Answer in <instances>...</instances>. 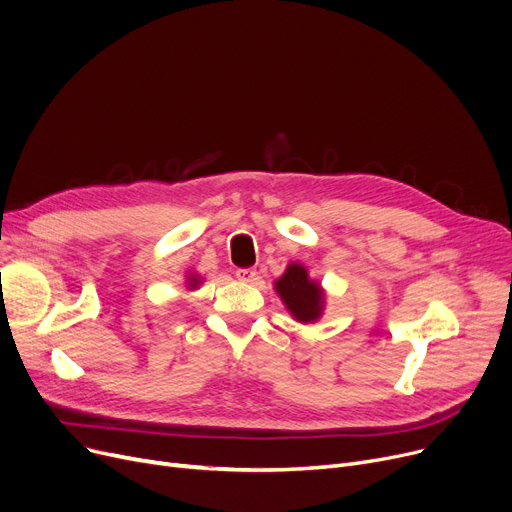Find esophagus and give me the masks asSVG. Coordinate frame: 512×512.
Wrapping results in <instances>:
<instances>
[{
  "instance_id": "1",
  "label": "esophagus",
  "mask_w": 512,
  "mask_h": 512,
  "mask_svg": "<svg viewBox=\"0 0 512 512\" xmlns=\"http://www.w3.org/2000/svg\"><path fill=\"white\" fill-rule=\"evenodd\" d=\"M236 278L240 280V282H245V284H251V282H255L257 280V272L255 270H251V267H240V270H236Z\"/></svg>"
}]
</instances>
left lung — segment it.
Returning a JSON list of instances; mask_svg holds the SVG:
<instances>
[{
    "instance_id": "left-lung-1",
    "label": "left lung",
    "mask_w": 512,
    "mask_h": 512,
    "mask_svg": "<svg viewBox=\"0 0 512 512\" xmlns=\"http://www.w3.org/2000/svg\"><path fill=\"white\" fill-rule=\"evenodd\" d=\"M274 290L282 299L286 311L299 324H315L326 309V290L309 276L303 263H288L286 272L274 282Z\"/></svg>"
}]
</instances>
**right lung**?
<instances>
[{
  "label": "right lung",
  "instance_id": "1",
  "mask_svg": "<svg viewBox=\"0 0 512 512\" xmlns=\"http://www.w3.org/2000/svg\"><path fill=\"white\" fill-rule=\"evenodd\" d=\"M184 284H186V290H197L203 284V278L191 270V272H186Z\"/></svg>",
  "mask_w": 512,
  "mask_h": 512
}]
</instances>
